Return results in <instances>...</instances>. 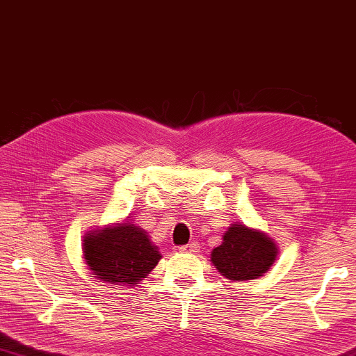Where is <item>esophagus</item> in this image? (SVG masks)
<instances>
[{
	"label": "esophagus",
	"instance_id": "esophagus-1",
	"mask_svg": "<svg viewBox=\"0 0 356 356\" xmlns=\"http://www.w3.org/2000/svg\"><path fill=\"white\" fill-rule=\"evenodd\" d=\"M180 252H198L200 251V245L196 241L188 243V245H184L179 248Z\"/></svg>",
	"mask_w": 356,
	"mask_h": 356
}]
</instances>
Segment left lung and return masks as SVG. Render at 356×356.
I'll return each mask as SVG.
<instances>
[{
    "instance_id": "1",
    "label": "left lung",
    "mask_w": 356,
    "mask_h": 356,
    "mask_svg": "<svg viewBox=\"0 0 356 356\" xmlns=\"http://www.w3.org/2000/svg\"><path fill=\"white\" fill-rule=\"evenodd\" d=\"M277 257L272 238L245 225H232L224 241L211 254L214 267L229 280H254L262 277Z\"/></svg>"
}]
</instances>
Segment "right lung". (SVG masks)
<instances>
[{
    "instance_id": "right-lung-1",
    "label": "right lung",
    "mask_w": 356,
    "mask_h": 356,
    "mask_svg": "<svg viewBox=\"0 0 356 356\" xmlns=\"http://www.w3.org/2000/svg\"><path fill=\"white\" fill-rule=\"evenodd\" d=\"M84 259L95 278L132 286L155 267L161 254L144 230L123 224L89 233L84 240Z\"/></svg>"
}]
</instances>
